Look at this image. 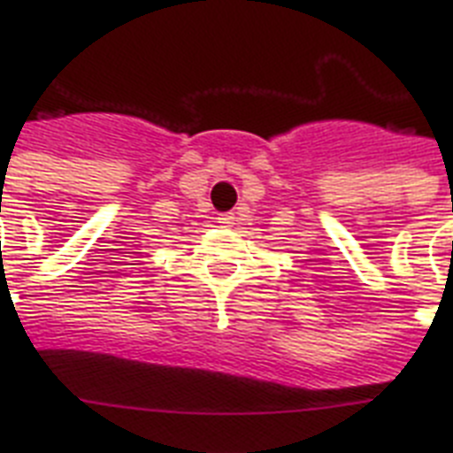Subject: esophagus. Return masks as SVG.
I'll return each instance as SVG.
<instances>
[{
    "label": "esophagus",
    "mask_w": 453,
    "mask_h": 453,
    "mask_svg": "<svg viewBox=\"0 0 453 453\" xmlns=\"http://www.w3.org/2000/svg\"><path fill=\"white\" fill-rule=\"evenodd\" d=\"M219 223L223 227H230V226H234V213H219Z\"/></svg>",
    "instance_id": "esophagus-1"
}]
</instances>
